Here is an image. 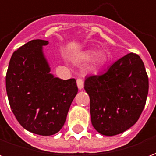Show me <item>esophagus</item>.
Wrapping results in <instances>:
<instances>
[{"label": "esophagus", "mask_w": 156, "mask_h": 156, "mask_svg": "<svg viewBox=\"0 0 156 156\" xmlns=\"http://www.w3.org/2000/svg\"><path fill=\"white\" fill-rule=\"evenodd\" d=\"M77 85H78V88L79 89H82L83 88V80L82 78H78L77 79Z\"/></svg>", "instance_id": "34e87169"}]
</instances>
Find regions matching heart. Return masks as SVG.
<instances>
[{
  "instance_id": "b5f03b06",
  "label": "heart",
  "mask_w": 156,
  "mask_h": 156,
  "mask_svg": "<svg viewBox=\"0 0 156 156\" xmlns=\"http://www.w3.org/2000/svg\"><path fill=\"white\" fill-rule=\"evenodd\" d=\"M94 61L96 62L97 63H101V62H104V59H103V58H102L100 55H97L94 58Z\"/></svg>"
}]
</instances>
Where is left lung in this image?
Wrapping results in <instances>:
<instances>
[{
    "label": "left lung",
    "mask_w": 156,
    "mask_h": 156,
    "mask_svg": "<svg viewBox=\"0 0 156 156\" xmlns=\"http://www.w3.org/2000/svg\"><path fill=\"white\" fill-rule=\"evenodd\" d=\"M93 126L99 134L113 136L132 127L146 103L149 78L139 55L119 58L105 73L86 78Z\"/></svg>",
    "instance_id": "left-lung-1"
}]
</instances>
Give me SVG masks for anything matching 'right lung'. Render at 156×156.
<instances>
[{
    "instance_id": "add662e5",
    "label": "right lung",
    "mask_w": 156,
    "mask_h": 156,
    "mask_svg": "<svg viewBox=\"0 0 156 156\" xmlns=\"http://www.w3.org/2000/svg\"><path fill=\"white\" fill-rule=\"evenodd\" d=\"M45 40H32L13 52L5 88L13 114L27 130L51 135L61 129L78 94L74 78L62 80L50 73L44 57Z\"/></svg>"
}]
</instances>
